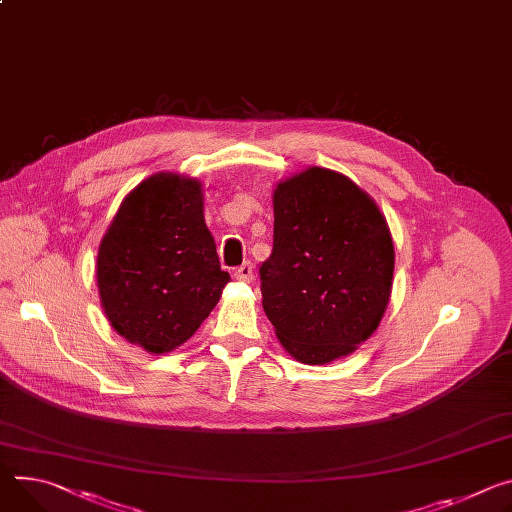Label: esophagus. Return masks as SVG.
<instances>
[{
	"instance_id": "1",
	"label": "esophagus",
	"mask_w": 512,
	"mask_h": 512,
	"mask_svg": "<svg viewBox=\"0 0 512 512\" xmlns=\"http://www.w3.org/2000/svg\"><path fill=\"white\" fill-rule=\"evenodd\" d=\"M235 277L239 282H245V284H249V282H253V263H243L241 267H237V271H235Z\"/></svg>"
}]
</instances>
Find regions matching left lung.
<instances>
[{
	"instance_id": "1",
	"label": "left lung",
	"mask_w": 512,
	"mask_h": 512,
	"mask_svg": "<svg viewBox=\"0 0 512 512\" xmlns=\"http://www.w3.org/2000/svg\"><path fill=\"white\" fill-rule=\"evenodd\" d=\"M263 310L284 349L324 365L378 329L394 245L376 206L349 177L310 167L273 192V251L259 267Z\"/></svg>"
}]
</instances>
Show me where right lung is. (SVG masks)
Segmentation results:
<instances>
[{"label": "right lung", "mask_w": 512, "mask_h": 512, "mask_svg": "<svg viewBox=\"0 0 512 512\" xmlns=\"http://www.w3.org/2000/svg\"><path fill=\"white\" fill-rule=\"evenodd\" d=\"M198 179L155 173L120 204L98 251L102 308L149 353L188 341L230 282L204 222Z\"/></svg>", "instance_id": "1"}]
</instances>
